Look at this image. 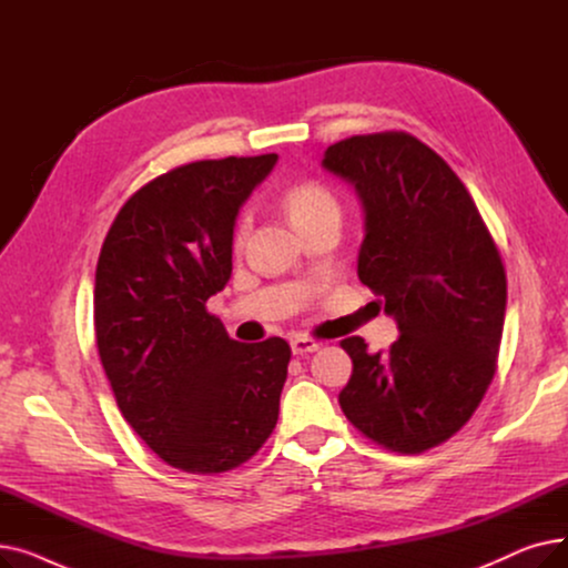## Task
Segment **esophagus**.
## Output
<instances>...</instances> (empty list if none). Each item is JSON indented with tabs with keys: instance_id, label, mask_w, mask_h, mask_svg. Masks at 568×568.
Returning <instances> with one entry per match:
<instances>
[{
	"instance_id": "34e87169",
	"label": "esophagus",
	"mask_w": 568,
	"mask_h": 568,
	"mask_svg": "<svg viewBox=\"0 0 568 568\" xmlns=\"http://www.w3.org/2000/svg\"><path fill=\"white\" fill-rule=\"evenodd\" d=\"M290 345H292V354H296V356L313 354V352H317V349H320V343H317V341H313V338H306V336H296V338H292V341H290Z\"/></svg>"
}]
</instances>
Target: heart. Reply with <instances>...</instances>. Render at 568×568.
Segmentation results:
<instances>
[{
	"label": "heart",
	"instance_id": "b5f03b06",
	"mask_svg": "<svg viewBox=\"0 0 568 568\" xmlns=\"http://www.w3.org/2000/svg\"><path fill=\"white\" fill-rule=\"evenodd\" d=\"M281 202H283V209H285L290 223L300 232L322 219H341V204H338L336 195L320 182H300V184L290 186L283 193ZM248 227H251V219L246 214L236 219L234 232H232L234 248L244 246L246 236H248Z\"/></svg>",
	"mask_w": 568,
	"mask_h": 568
}]
</instances>
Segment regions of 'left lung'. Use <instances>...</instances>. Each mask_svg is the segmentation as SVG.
Here are the masks:
<instances>
[{
	"mask_svg": "<svg viewBox=\"0 0 568 568\" xmlns=\"http://www.w3.org/2000/svg\"><path fill=\"white\" fill-rule=\"evenodd\" d=\"M322 165L362 197L356 272L400 329L375 354L362 336L341 341L354 368L338 403L384 449L428 452L469 422L497 371L501 255L458 174L414 135H352L326 149Z\"/></svg>",
	"mask_w": 568,
	"mask_h": 568,
	"instance_id": "left-lung-1",
	"label": "left lung"
}]
</instances>
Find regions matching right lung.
<instances>
[{
  "mask_svg": "<svg viewBox=\"0 0 568 568\" xmlns=\"http://www.w3.org/2000/svg\"><path fill=\"white\" fill-rule=\"evenodd\" d=\"M276 154L174 168L133 193L103 242L97 347L129 426L168 465L221 474L274 433L292 349L232 341L206 300L232 274L239 206Z\"/></svg>",
  "mask_w": 568,
  "mask_h": 568,
  "instance_id": "add662e5",
  "label": "right lung"
}]
</instances>
